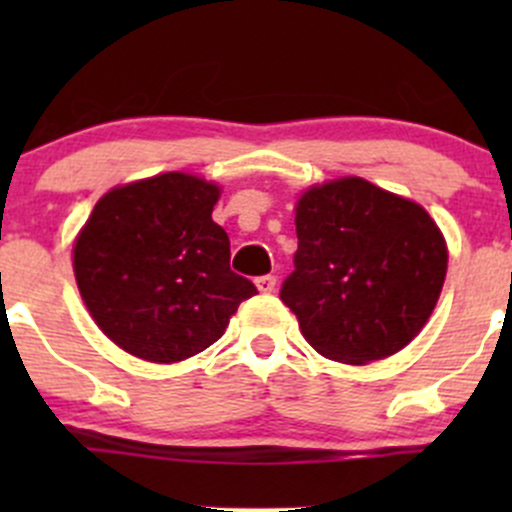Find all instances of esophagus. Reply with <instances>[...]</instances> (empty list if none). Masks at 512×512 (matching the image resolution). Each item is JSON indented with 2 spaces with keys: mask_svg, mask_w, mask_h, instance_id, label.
I'll return each instance as SVG.
<instances>
[{
  "mask_svg": "<svg viewBox=\"0 0 512 512\" xmlns=\"http://www.w3.org/2000/svg\"><path fill=\"white\" fill-rule=\"evenodd\" d=\"M255 285H257V289H260L262 294H270L272 289H275L277 280H275V277H272V275H262V277H257Z\"/></svg>",
  "mask_w": 512,
  "mask_h": 512,
  "instance_id": "esophagus-1",
  "label": "esophagus"
}]
</instances>
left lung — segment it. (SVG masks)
Here are the masks:
<instances>
[{"mask_svg":"<svg viewBox=\"0 0 512 512\" xmlns=\"http://www.w3.org/2000/svg\"><path fill=\"white\" fill-rule=\"evenodd\" d=\"M297 252L280 299L327 359L369 364L423 329L446 280L431 215L364 178L314 185L297 200Z\"/></svg>","mask_w":512,"mask_h":512,"instance_id":"left-lung-1","label":"left lung"}]
</instances>
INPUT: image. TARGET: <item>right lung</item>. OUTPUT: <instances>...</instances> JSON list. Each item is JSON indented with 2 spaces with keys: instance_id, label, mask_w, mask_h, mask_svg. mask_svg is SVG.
Wrapping results in <instances>:
<instances>
[{
  "instance_id": "obj_1",
  "label": "right lung",
  "mask_w": 512,
  "mask_h": 512,
  "mask_svg": "<svg viewBox=\"0 0 512 512\" xmlns=\"http://www.w3.org/2000/svg\"><path fill=\"white\" fill-rule=\"evenodd\" d=\"M215 183L160 173L103 195L74 242V275L101 332L138 359L173 364L223 337L255 285L230 270L213 223Z\"/></svg>"
}]
</instances>
